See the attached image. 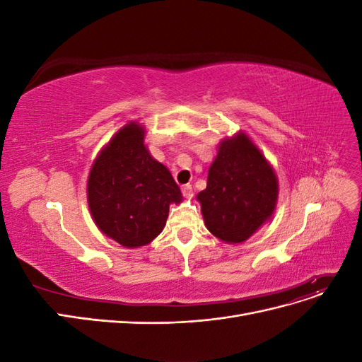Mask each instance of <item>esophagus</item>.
Returning <instances> with one entry per match:
<instances>
[{
    "instance_id": "esophagus-1",
    "label": "esophagus",
    "mask_w": 362,
    "mask_h": 362,
    "mask_svg": "<svg viewBox=\"0 0 362 362\" xmlns=\"http://www.w3.org/2000/svg\"><path fill=\"white\" fill-rule=\"evenodd\" d=\"M181 190H182V194L185 196V198H190V196L193 194V187H192L190 184H185V185H182Z\"/></svg>"
}]
</instances>
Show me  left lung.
Segmentation results:
<instances>
[{
    "label": "left lung",
    "instance_id": "1",
    "mask_svg": "<svg viewBox=\"0 0 362 362\" xmlns=\"http://www.w3.org/2000/svg\"><path fill=\"white\" fill-rule=\"evenodd\" d=\"M279 185L272 164L245 131L225 137L196 199L208 231L229 245L243 243L270 221Z\"/></svg>",
    "mask_w": 362,
    "mask_h": 362
}]
</instances>
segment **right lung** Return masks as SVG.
Masks as SVG:
<instances>
[{"mask_svg": "<svg viewBox=\"0 0 362 362\" xmlns=\"http://www.w3.org/2000/svg\"><path fill=\"white\" fill-rule=\"evenodd\" d=\"M145 127L128 122L95 158L87 202L98 229L120 246L151 243L166 225L169 205L182 201L169 169L145 146Z\"/></svg>", "mask_w": 362, "mask_h": 362, "instance_id": "1", "label": "right lung"}]
</instances>
